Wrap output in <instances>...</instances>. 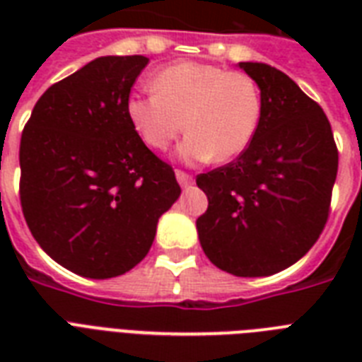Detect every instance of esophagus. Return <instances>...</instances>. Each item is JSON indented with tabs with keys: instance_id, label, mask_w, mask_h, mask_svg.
<instances>
[{
	"instance_id": "esophagus-1",
	"label": "esophagus",
	"mask_w": 362,
	"mask_h": 362,
	"mask_svg": "<svg viewBox=\"0 0 362 362\" xmlns=\"http://www.w3.org/2000/svg\"><path fill=\"white\" fill-rule=\"evenodd\" d=\"M176 180H178V184H180L182 187H189L193 184V178L187 173H184V170H176Z\"/></svg>"
}]
</instances>
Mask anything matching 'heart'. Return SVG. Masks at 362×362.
Here are the masks:
<instances>
[{
  "label": "heart",
  "instance_id": "heart-1",
  "mask_svg": "<svg viewBox=\"0 0 362 362\" xmlns=\"http://www.w3.org/2000/svg\"><path fill=\"white\" fill-rule=\"evenodd\" d=\"M153 93L125 101L131 127L148 148L165 150L187 131L176 156L186 163L238 158L257 135L263 99L246 73L218 65L180 62L153 76Z\"/></svg>",
  "mask_w": 362,
  "mask_h": 362
}]
</instances>
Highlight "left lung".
<instances>
[{"mask_svg":"<svg viewBox=\"0 0 362 362\" xmlns=\"http://www.w3.org/2000/svg\"><path fill=\"white\" fill-rule=\"evenodd\" d=\"M238 67L257 82L263 116L235 161L197 176L209 197L197 233L218 269L257 278L297 263L320 238L338 150L323 109L286 73L257 62Z\"/></svg>","mask_w":362,"mask_h":362,"instance_id":"obj_1","label":"left lung"}]
</instances>
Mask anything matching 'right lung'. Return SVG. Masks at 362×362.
Returning <instances> with one entry per match:
<instances>
[{"label": "right lung", "instance_id": "add662e5", "mask_svg": "<svg viewBox=\"0 0 362 362\" xmlns=\"http://www.w3.org/2000/svg\"><path fill=\"white\" fill-rule=\"evenodd\" d=\"M146 56H101L42 93L20 141V203L50 257L84 278L125 274L146 257L180 197L170 165L125 115Z\"/></svg>", "mask_w": 362, "mask_h": 362}]
</instances>
